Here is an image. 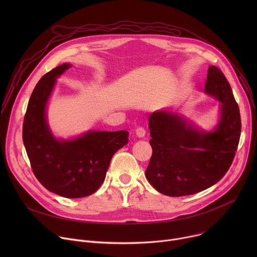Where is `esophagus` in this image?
<instances>
[{
	"label": "esophagus",
	"mask_w": 257,
	"mask_h": 257,
	"mask_svg": "<svg viewBox=\"0 0 257 257\" xmlns=\"http://www.w3.org/2000/svg\"><path fill=\"white\" fill-rule=\"evenodd\" d=\"M135 134H136V136H138L139 138L144 137V136H145V130H144V128H142V127H138V128H136V130H135Z\"/></svg>",
	"instance_id": "1"
}]
</instances>
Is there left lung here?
Wrapping results in <instances>:
<instances>
[{"mask_svg": "<svg viewBox=\"0 0 257 257\" xmlns=\"http://www.w3.org/2000/svg\"><path fill=\"white\" fill-rule=\"evenodd\" d=\"M204 92L221 102L219 120L211 131L170 109L150 116L153 156L145 177L165 195H191L209 188L234 160L241 134L240 111L230 83L215 66L208 67Z\"/></svg>", "mask_w": 257, "mask_h": 257, "instance_id": "1", "label": "left lung"}]
</instances>
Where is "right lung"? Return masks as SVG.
Masks as SVG:
<instances>
[{"label": "right lung", "mask_w": 257, "mask_h": 257, "mask_svg": "<svg viewBox=\"0 0 257 257\" xmlns=\"http://www.w3.org/2000/svg\"><path fill=\"white\" fill-rule=\"evenodd\" d=\"M71 68L65 63L48 72L34 87L23 122V143L42 185L67 198L94 193L115 153L128 143L129 132L88 131L74 139H58L47 121V105L56 79Z\"/></svg>", "instance_id": "add662e5"}]
</instances>
